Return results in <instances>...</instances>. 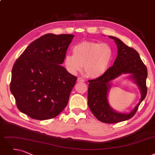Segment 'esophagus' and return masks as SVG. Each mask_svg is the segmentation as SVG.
Instances as JSON below:
<instances>
[{"label":"esophagus","mask_w":155,"mask_h":155,"mask_svg":"<svg viewBox=\"0 0 155 155\" xmlns=\"http://www.w3.org/2000/svg\"><path fill=\"white\" fill-rule=\"evenodd\" d=\"M78 82H80V83H83V82H84V79H83L82 78H80V77H79L78 78Z\"/></svg>","instance_id":"esophagus-1"}]
</instances>
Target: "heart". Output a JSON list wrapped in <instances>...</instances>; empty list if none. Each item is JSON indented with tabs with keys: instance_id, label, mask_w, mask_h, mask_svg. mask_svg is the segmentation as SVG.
Wrapping results in <instances>:
<instances>
[{
	"instance_id": "b5f03b06",
	"label": "heart",
	"mask_w": 155,
	"mask_h": 155,
	"mask_svg": "<svg viewBox=\"0 0 155 155\" xmlns=\"http://www.w3.org/2000/svg\"><path fill=\"white\" fill-rule=\"evenodd\" d=\"M73 54H67L64 59L67 69L72 74L81 70L91 79L102 76L113 60V51L106 43L83 41L73 48Z\"/></svg>"
}]
</instances>
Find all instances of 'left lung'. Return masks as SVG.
Masks as SVG:
<instances>
[{
    "label": "left lung",
    "instance_id": "1",
    "mask_svg": "<svg viewBox=\"0 0 155 155\" xmlns=\"http://www.w3.org/2000/svg\"><path fill=\"white\" fill-rule=\"evenodd\" d=\"M109 37L114 40L117 45V57L113 65L109 67L102 76L88 81V104L92 113L99 121L116 123L130 119L137 112L139 105L147 94V71L137 51L115 37ZM122 73L131 74V78L138 84L141 94L138 104L127 114L117 113L110 107L107 100V93L110 87V81Z\"/></svg>",
    "mask_w": 155,
    "mask_h": 155
}]
</instances>
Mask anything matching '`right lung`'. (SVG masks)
Segmentation results:
<instances>
[{"instance_id":"obj_1","label":"right lung","mask_w":155,"mask_h":155,"mask_svg":"<svg viewBox=\"0 0 155 155\" xmlns=\"http://www.w3.org/2000/svg\"><path fill=\"white\" fill-rule=\"evenodd\" d=\"M74 37L45 34L29 45L15 61L10 90L18 109L31 118H53L67 105L77 77L60 65Z\"/></svg>"}]
</instances>
